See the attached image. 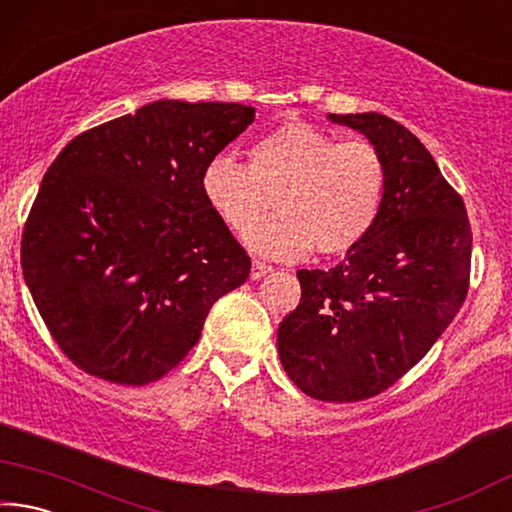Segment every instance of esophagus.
Segmentation results:
<instances>
[{
	"mask_svg": "<svg viewBox=\"0 0 512 512\" xmlns=\"http://www.w3.org/2000/svg\"><path fill=\"white\" fill-rule=\"evenodd\" d=\"M271 271H273L271 264L259 262V259H255L253 266H250V277H253V280H259V277H264V275H268Z\"/></svg>",
	"mask_w": 512,
	"mask_h": 512,
	"instance_id": "obj_1",
	"label": "esophagus"
}]
</instances>
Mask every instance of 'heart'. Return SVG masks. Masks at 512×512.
Listing matches in <instances>:
<instances>
[{
  "label": "heart",
  "mask_w": 512,
  "mask_h": 512,
  "mask_svg": "<svg viewBox=\"0 0 512 512\" xmlns=\"http://www.w3.org/2000/svg\"><path fill=\"white\" fill-rule=\"evenodd\" d=\"M201 192L230 230L266 257L343 255L375 228L388 192V167L366 137H339L289 119L248 146V167L230 155L205 164ZM281 212L263 222L272 205ZM261 220L263 223L259 224Z\"/></svg>",
  "instance_id": "b5f03b06"
}]
</instances>
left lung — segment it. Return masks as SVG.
Here are the masks:
<instances>
[{"mask_svg": "<svg viewBox=\"0 0 512 512\" xmlns=\"http://www.w3.org/2000/svg\"><path fill=\"white\" fill-rule=\"evenodd\" d=\"M329 119L377 144L386 203L341 264L298 271L300 305L277 327V352L305 395L359 402L404 377L458 314L470 289L472 228L461 194L409 128L379 112Z\"/></svg>", "mask_w": 512, "mask_h": 512, "instance_id": "obj_1", "label": "left lung"}]
</instances>
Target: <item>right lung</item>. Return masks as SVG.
I'll return each instance as SVG.
<instances>
[{
  "label": "right lung",
  "mask_w": 512,
  "mask_h": 512,
  "mask_svg": "<svg viewBox=\"0 0 512 512\" xmlns=\"http://www.w3.org/2000/svg\"><path fill=\"white\" fill-rule=\"evenodd\" d=\"M255 108L155 101L76 135L42 178L22 232V273L65 357L144 386L201 339L250 257L201 192L205 164Z\"/></svg>",
  "instance_id": "obj_1"
}]
</instances>
